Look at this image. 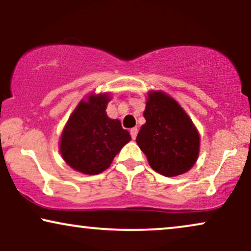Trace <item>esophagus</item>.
<instances>
[{
    "label": "esophagus",
    "mask_w": 251,
    "mask_h": 251,
    "mask_svg": "<svg viewBox=\"0 0 251 251\" xmlns=\"http://www.w3.org/2000/svg\"><path fill=\"white\" fill-rule=\"evenodd\" d=\"M137 133H138V129H137V128H132L131 130H130V135H131L132 139H136Z\"/></svg>",
    "instance_id": "1"
}]
</instances>
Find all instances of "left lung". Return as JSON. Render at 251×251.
Listing matches in <instances>:
<instances>
[{"label": "left lung", "instance_id": "1", "mask_svg": "<svg viewBox=\"0 0 251 251\" xmlns=\"http://www.w3.org/2000/svg\"><path fill=\"white\" fill-rule=\"evenodd\" d=\"M136 142L151 168L166 177L186 173L194 166L200 136L178 102L162 91H151Z\"/></svg>", "mask_w": 251, "mask_h": 251}]
</instances>
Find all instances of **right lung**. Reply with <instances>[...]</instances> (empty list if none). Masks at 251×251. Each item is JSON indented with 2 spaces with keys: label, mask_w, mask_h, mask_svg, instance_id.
Wrapping results in <instances>:
<instances>
[{
  "label": "right lung",
  "mask_w": 251,
  "mask_h": 251,
  "mask_svg": "<svg viewBox=\"0 0 251 251\" xmlns=\"http://www.w3.org/2000/svg\"><path fill=\"white\" fill-rule=\"evenodd\" d=\"M108 101L107 94L90 95L88 100H81L61 133V156L82 174L102 173L131 139L118 119H109L106 114Z\"/></svg>",
  "instance_id": "obj_1"
}]
</instances>
